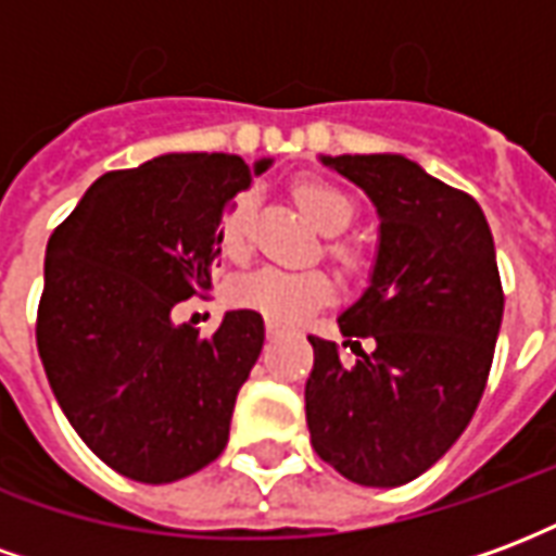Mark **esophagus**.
<instances>
[{"instance_id": "obj_1", "label": "esophagus", "mask_w": 556, "mask_h": 556, "mask_svg": "<svg viewBox=\"0 0 556 556\" xmlns=\"http://www.w3.org/2000/svg\"><path fill=\"white\" fill-rule=\"evenodd\" d=\"M279 333H282V330H279L277 325H267V337L274 339V337H279Z\"/></svg>"}]
</instances>
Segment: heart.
<instances>
[{
    "instance_id": "1",
    "label": "heart",
    "mask_w": 556,
    "mask_h": 556,
    "mask_svg": "<svg viewBox=\"0 0 556 556\" xmlns=\"http://www.w3.org/2000/svg\"><path fill=\"white\" fill-rule=\"evenodd\" d=\"M294 199L303 214L327 235L349 229L357 214V205L342 187L330 181H301L294 187ZM250 219H253V195H238L226 217L219 223V247L223 253L238 258L250 247ZM337 255L345 265H357V253L349 247H337ZM229 298L235 306L253 309L274 325H298L321 309L333 298V282L321 270H289V267L265 265L255 267L231 282Z\"/></svg>"
}]
</instances>
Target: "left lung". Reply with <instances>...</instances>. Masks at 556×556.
Listing matches in <instances>:
<instances>
[{
  "mask_svg": "<svg viewBox=\"0 0 556 556\" xmlns=\"http://www.w3.org/2000/svg\"><path fill=\"white\" fill-rule=\"evenodd\" d=\"M318 160L369 195L381 226L369 286L339 315L357 361L309 337L306 426L342 477L396 489L458 441L482 399L503 321L494 238L477 199L402 154Z\"/></svg>",
  "mask_w": 556,
  "mask_h": 556,
  "instance_id": "1",
  "label": "left lung"
}]
</instances>
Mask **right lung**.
<instances>
[{
    "label": "right lung",
    "instance_id": "add662e5",
    "mask_svg": "<svg viewBox=\"0 0 556 556\" xmlns=\"http://www.w3.org/2000/svg\"><path fill=\"white\" fill-rule=\"evenodd\" d=\"M270 163L160 154L106 172L47 243L35 330L43 372L67 422L122 477L175 482L229 443L265 321L231 309L199 337L172 309L211 286L219 223Z\"/></svg>",
    "mask_w": 556,
    "mask_h": 556
}]
</instances>
